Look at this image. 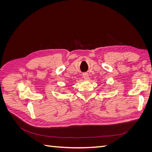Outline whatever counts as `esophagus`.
<instances>
[{"label":"esophagus","mask_w":152,"mask_h":152,"mask_svg":"<svg viewBox=\"0 0 152 152\" xmlns=\"http://www.w3.org/2000/svg\"><path fill=\"white\" fill-rule=\"evenodd\" d=\"M83 77H84V79H86V80H88L89 79V75H88V73H84V74H83Z\"/></svg>","instance_id":"esophagus-1"}]
</instances>
